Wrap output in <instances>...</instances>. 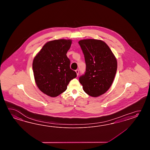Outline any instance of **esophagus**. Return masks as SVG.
Segmentation results:
<instances>
[{
	"label": "esophagus",
	"instance_id": "1",
	"mask_svg": "<svg viewBox=\"0 0 150 150\" xmlns=\"http://www.w3.org/2000/svg\"><path fill=\"white\" fill-rule=\"evenodd\" d=\"M76 72L77 76H78V75H79V70H76Z\"/></svg>",
	"mask_w": 150,
	"mask_h": 150
}]
</instances>
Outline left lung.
Masks as SVG:
<instances>
[{
  "label": "left lung",
  "instance_id": "1",
  "mask_svg": "<svg viewBox=\"0 0 150 150\" xmlns=\"http://www.w3.org/2000/svg\"><path fill=\"white\" fill-rule=\"evenodd\" d=\"M84 54L85 74L79 82L88 95L97 97L110 87L116 73L117 64L115 56L107 45L101 40L86 39L78 42Z\"/></svg>",
  "mask_w": 150,
  "mask_h": 150
}]
</instances>
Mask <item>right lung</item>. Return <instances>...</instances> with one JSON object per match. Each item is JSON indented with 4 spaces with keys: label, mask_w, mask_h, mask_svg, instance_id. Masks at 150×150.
Listing matches in <instances>:
<instances>
[{
    "label": "right lung",
    "mask_w": 150,
    "mask_h": 150,
    "mask_svg": "<svg viewBox=\"0 0 150 150\" xmlns=\"http://www.w3.org/2000/svg\"><path fill=\"white\" fill-rule=\"evenodd\" d=\"M71 43L70 40L64 39L48 42L33 60L35 82L47 96L56 97L64 92L69 82L76 76L67 56Z\"/></svg>",
    "instance_id": "add662e5"
}]
</instances>
